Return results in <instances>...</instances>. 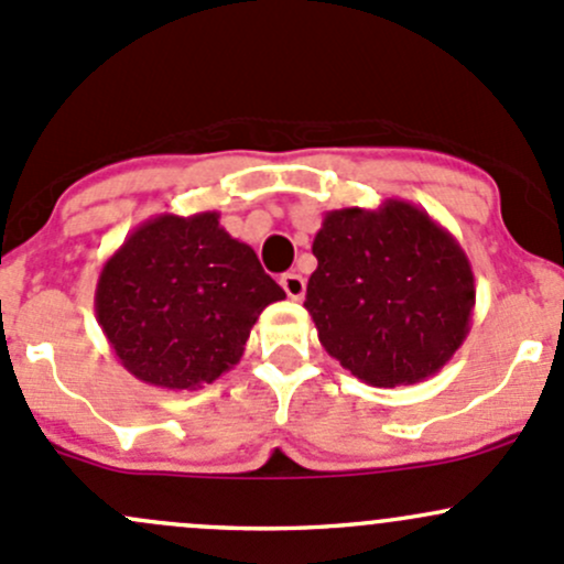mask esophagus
<instances>
[{"mask_svg": "<svg viewBox=\"0 0 564 564\" xmlns=\"http://www.w3.org/2000/svg\"><path fill=\"white\" fill-rule=\"evenodd\" d=\"M280 284H282L284 293H288V299H293V301H301V299H304V293H306V282H304V276L295 274V271H288V274H282Z\"/></svg>", "mask_w": 564, "mask_h": 564, "instance_id": "esophagus-1", "label": "esophagus"}]
</instances>
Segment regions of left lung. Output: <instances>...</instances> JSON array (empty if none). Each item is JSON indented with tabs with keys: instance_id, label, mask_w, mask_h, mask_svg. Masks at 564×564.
<instances>
[{
	"instance_id": "obj_1",
	"label": "left lung",
	"mask_w": 564,
	"mask_h": 564,
	"mask_svg": "<svg viewBox=\"0 0 564 564\" xmlns=\"http://www.w3.org/2000/svg\"><path fill=\"white\" fill-rule=\"evenodd\" d=\"M312 252L304 306L325 352L360 381L416 384L463 347L474 269L425 209L384 198L377 209L325 212Z\"/></svg>"
}]
</instances>
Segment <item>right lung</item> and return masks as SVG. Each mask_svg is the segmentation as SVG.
<instances>
[{
	"label": "right lung",
	"mask_w": 564,
	"mask_h": 564,
	"mask_svg": "<svg viewBox=\"0 0 564 564\" xmlns=\"http://www.w3.org/2000/svg\"><path fill=\"white\" fill-rule=\"evenodd\" d=\"M284 299L217 212L155 215L101 265L96 319L126 371L161 390H196L231 371L260 312Z\"/></svg>",
	"instance_id": "right-lung-1"
}]
</instances>
